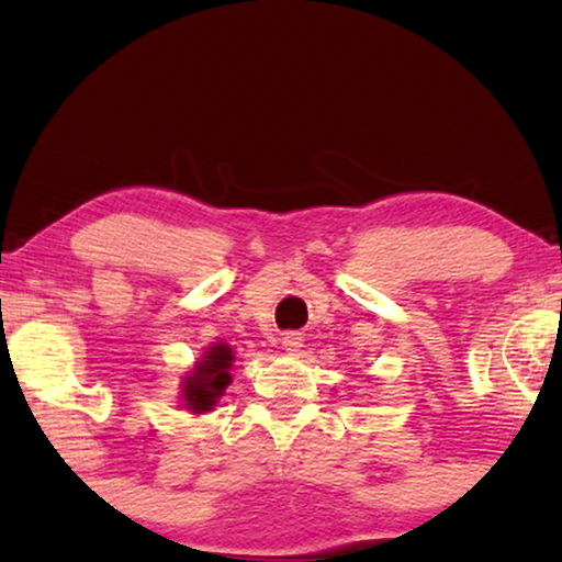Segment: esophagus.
Instances as JSON below:
<instances>
[{
    "label": "esophagus",
    "mask_w": 562,
    "mask_h": 562,
    "mask_svg": "<svg viewBox=\"0 0 562 562\" xmlns=\"http://www.w3.org/2000/svg\"><path fill=\"white\" fill-rule=\"evenodd\" d=\"M280 341H282V347L288 349V351H297V349L302 347V337H300V331H284Z\"/></svg>",
    "instance_id": "1"
}]
</instances>
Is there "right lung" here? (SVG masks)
I'll use <instances>...</instances> for the list:
<instances>
[{
  "label": "right lung",
  "mask_w": 562,
  "mask_h": 562,
  "mask_svg": "<svg viewBox=\"0 0 562 562\" xmlns=\"http://www.w3.org/2000/svg\"><path fill=\"white\" fill-rule=\"evenodd\" d=\"M233 349L223 345V341H215L213 347H207L201 361H195L193 372L183 376V402L186 408L193 414H205L213 412L217 398L225 394L227 384L233 382L231 369H233Z\"/></svg>",
  "instance_id": "1"
}]
</instances>
